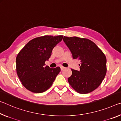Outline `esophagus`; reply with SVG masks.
Masks as SVG:
<instances>
[{"instance_id":"obj_1","label":"esophagus","mask_w":121,"mask_h":121,"mask_svg":"<svg viewBox=\"0 0 121 121\" xmlns=\"http://www.w3.org/2000/svg\"><path fill=\"white\" fill-rule=\"evenodd\" d=\"M65 68H64V67H63V66H60V70H64V69H65Z\"/></svg>"}]
</instances>
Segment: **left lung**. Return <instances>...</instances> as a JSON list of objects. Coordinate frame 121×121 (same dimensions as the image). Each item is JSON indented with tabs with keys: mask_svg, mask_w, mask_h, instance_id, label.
<instances>
[{
	"mask_svg": "<svg viewBox=\"0 0 121 121\" xmlns=\"http://www.w3.org/2000/svg\"><path fill=\"white\" fill-rule=\"evenodd\" d=\"M63 41L73 59L80 60V70L71 69L68 78L71 86L79 93L87 94L95 90L105 77L107 59L102 50L90 39L64 36Z\"/></svg>",
	"mask_w": 121,
	"mask_h": 121,
	"instance_id": "1",
	"label": "left lung"
}]
</instances>
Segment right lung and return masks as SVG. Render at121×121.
I'll list each match as a JSON object with an SVG mask.
<instances>
[{"label": "right lung", "mask_w": 121, "mask_h": 121, "mask_svg": "<svg viewBox=\"0 0 121 121\" xmlns=\"http://www.w3.org/2000/svg\"><path fill=\"white\" fill-rule=\"evenodd\" d=\"M63 35H45L27 43L16 58V70L21 84L31 92L40 93L52 86L60 71L59 67L45 66L52 49L62 40Z\"/></svg>", "instance_id": "add662e5"}]
</instances>
